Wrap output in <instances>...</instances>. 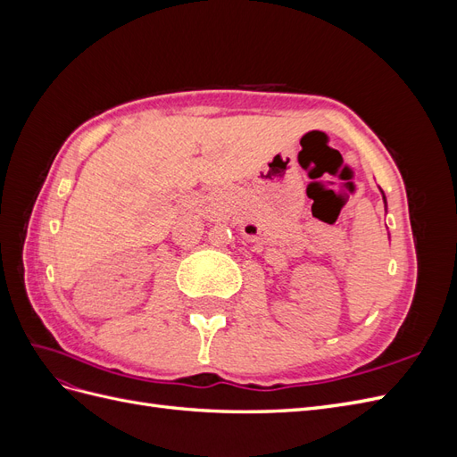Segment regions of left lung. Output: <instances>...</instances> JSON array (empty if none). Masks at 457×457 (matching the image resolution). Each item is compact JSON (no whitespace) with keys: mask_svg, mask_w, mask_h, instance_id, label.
Returning <instances> with one entry per match:
<instances>
[{"mask_svg":"<svg viewBox=\"0 0 457 457\" xmlns=\"http://www.w3.org/2000/svg\"><path fill=\"white\" fill-rule=\"evenodd\" d=\"M381 195H383V190H381ZM383 202H385V210H386V198H385V195H383Z\"/></svg>","mask_w":457,"mask_h":457,"instance_id":"1","label":"left lung"}]
</instances>
